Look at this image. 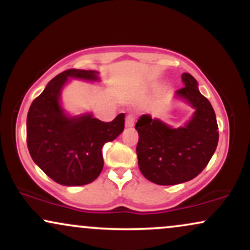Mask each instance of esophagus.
Masks as SVG:
<instances>
[{"label":"esophagus","instance_id":"1","mask_svg":"<svg viewBox=\"0 0 250 250\" xmlns=\"http://www.w3.org/2000/svg\"><path fill=\"white\" fill-rule=\"evenodd\" d=\"M135 121H136V116L133 115V114H129L125 117V127H133L135 125Z\"/></svg>","mask_w":250,"mask_h":250}]
</instances>
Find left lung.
Returning a JSON list of instances; mask_svg holds the SVG:
<instances>
[{
    "label": "left lung",
    "mask_w": 250,
    "mask_h": 250,
    "mask_svg": "<svg viewBox=\"0 0 250 250\" xmlns=\"http://www.w3.org/2000/svg\"><path fill=\"white\" fill-rule=\"evenodd\" d=\"M182 81L185 87L176 91V96L196 110L186 127L173 129L149 115H142L135 125L140 170L156 185H179L196 177L207 167L219 142V127L210 102L200 93L190 74H183Z\"/></svg>",
    "instance_id": "obj_1"
}]
</instances>
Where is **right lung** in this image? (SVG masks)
Listing matches in <instances>:
<instances>
[{
    "mask_svg": "<svg viewBox=\"0 0 250 250\" xmlns=\"http://www.w3.org/2000/svg\"><path fill=\"white\" fill-rule=\"evenodd\" d=\"M68 77L97 80L93 70L68 69L54 77L31 103L27 116V145L31 159L51 180L63 186H83L99 177L102 147L125 129V114L111 122L91 115L68 117L59 99Z\"/></svg>",
    "mask_w": 250,
    "mask_h": 250,
    "instance_id": "obj_1",
    "label": "right lung"
}]
</instances>
